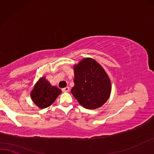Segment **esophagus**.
Here are the masks:
<instances>
[{
    "mask_svg": "<svg viewBox=\"0 0 154 154\" xmlns=\"http://www.w3.org/2000/svg\"><path fill=\"white\" fill-rule=\"evenodd\" d=\"M62 91H63V92H69V87H66L63 88V89H62Z\"/></svg>",
    "mask_w": 154,
    "mask_h": 154,
    "instance_id": "obj_1",
    "label": "esophagus"
}]
</instances>
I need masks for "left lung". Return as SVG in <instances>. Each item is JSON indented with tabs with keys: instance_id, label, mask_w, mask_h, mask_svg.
<instances>
[{
	"instance_id": "obj_1",
	"label": "left lung",
	"mask_w": 154,
	"mask_h": 154,
	"mask_svg": "<svg viewBox=\"0 0 154 154\" xmlns=\"http://www.w3.org/2000/svg\"><path fill=\"white\" fill-rule=\"evenodd\" d=\"M75 86L71 93L87 109L100 108L107 101L111 83L101 65L92 58H85L74 67Z\"/></svg>"
}]
</instances>
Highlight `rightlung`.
<instances>
[{
    "instance_id": "1",
    "label": "right lung",
    "mask_w": 154,
    "mask_h": 154,
    "mask_svg": "<svg viewBox=\"0 0 154 154\" xmlns=\"http://www.w3.org/2000/svg\"><path fill=\"white\" fill-rule=\"evenodd\" d=\"M60 94V89L51 86L45 77H43L34 85L30 95L33 102L38 108H45L51 106Z\"/></svg>"
}]
</instances>
